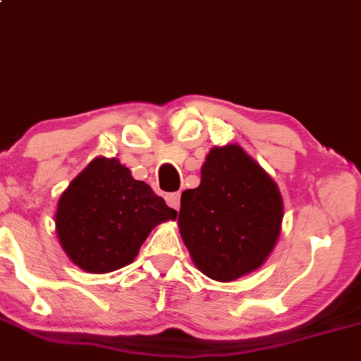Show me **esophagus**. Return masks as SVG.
Returning <instances> with one entry per match:
<instances>
[{
	"instance_id": "esophagus-1",
	"label": "esophagus",
	"mask_w": 361,
	"mask_h": 361,
	"mask_svg": "<svg viewBox=\"0 0 361 361\" xmlns=\"http://www.w3.org/2000/svg\"><path fill=\"white\" fill-rule=\"evenodd\" d=\"M165 201H167V204L170 206V208H173V209H177V212H179V208H180V192L167 194V196H165Z\"/></svg>"
}]
</instances>
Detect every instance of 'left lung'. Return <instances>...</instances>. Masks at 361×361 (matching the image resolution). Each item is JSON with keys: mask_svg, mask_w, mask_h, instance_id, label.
Instances as JSON below:
<instances>
[{"mask_svg": "<svg viewBox=\"0 0 361 361\" xmlns=\"http://www.w3.org/2000/svg\"><path fill=\"white\" fill-rule=\"evenodd\" d=\"M281 220L276 182L238 145H226L208 153L201 184L182 192L177 224L197 269L233 281L266 261Z\"/></svg>", "mask_w": 361, "mask_h": 361, "instance_id": "1", "label": "left lung"}]
</instances>
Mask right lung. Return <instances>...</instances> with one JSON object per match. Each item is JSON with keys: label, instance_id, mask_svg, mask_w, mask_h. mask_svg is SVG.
Returning <instances> with one entry per match:
<instances>
[{"label": "right lung", "instance_id": "1", "mask_svg": "<svg viewBox=\"0 0 361 361\" xmlns=\"http://www.w3.org/2000/svg\"><path fill=\"white\" fill-rule=\"evenodd\" d=\"M176 216L119 160L99 157L61 194L56 230L76 266L102 274L133 262L148 233Z\"/></svg>", "mask_w": 361, "mask_h": 361}]
</instances>
